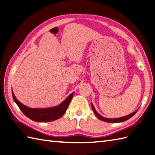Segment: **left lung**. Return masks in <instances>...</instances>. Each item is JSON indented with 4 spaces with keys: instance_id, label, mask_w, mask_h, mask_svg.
<instances>
[{
    "instance_id": "left-lung-1",
    "label": "left lung",
    "mask_w": 155,
    "mask_h": 155,
    "mask_svg": "<svg viewBox=\"0 0 155 155\" xmlns=\"http://www.w3.org/2000/svg\"><path fill=\"white\" fill-rule=\"evenodd\" d=\"M92 105V108H93V112H95V114H96V116H97V118L100 119L102 121H104V122H110V123H118V122H124V121H126L128 119H130V118H131L132 116H134L135 114V113L137 112L138 110H137L136 111H135L134 112L131 113V114L126 116H124L122 117V118H114V119H110V118H104V117L100 116L98 113L97 112V111L95 110V109L94 108L93 105Z\"/></svg>"
}]
</instances>
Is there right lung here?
Listing matches in <instances>:
<instances>
[{"label": "right lung", "mask_w": 155, "mask_h": 155, "mask_svg": "<svg viewBox=\"0 0 155 155\" xmlns=\"http://www.w3.org/2000/svg\"><path fill=\"white\" fill-rule=\"evenodd\" d=\"M12 93L14 101L17 104L21 112L24 113V115H25L29 119L33 120V121L39 122L53 121V120H56L60 118V117H62L66 112L74 95V93L70 94L69 97L62 103L58 105V107L48 108L35 109L30 108L24 106V104H22L17 100L13 92Z\"/></svg>", "instance_id": "right-lung-1"}]
</instances>
